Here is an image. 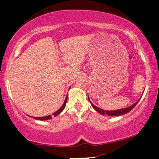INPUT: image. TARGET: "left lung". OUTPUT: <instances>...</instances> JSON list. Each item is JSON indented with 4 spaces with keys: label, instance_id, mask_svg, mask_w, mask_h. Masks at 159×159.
I'll list each match as a JSON object with an SVG mask.
<instances>
[{
    "label": "left lung",
    "instance_id": "1",
    "mask_svg": "<svg viewBox=\"0 0 159 159\" xmlns=\"http://www.w3.org/2000/svg\"><path fill=\"white\" fill-rule=\"evenodd\" d=\"M89 102H90V101H89ZM138 102H139V101L135 102V104H133V105H131V106L128 107L127 108H124V109L118 110H114V111L113 110H112V111H106V110H102V109H100V108L96 107L95 105H94L92 102H91V105H92V106L93 107L94 109H95L96 111H98L99 113H100L102 115H107V116H121V115H124L125 113H128V112H129L130 110L137 105Z\"/></svg>",
    "mask_w": 159,
    "mask_h": 159
}]
</instances>
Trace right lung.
<instances>
[{
  "label": "right lung",
  "instance_id": "right-lung-1",
  "mask_svg": "<svg viewBox=\"0 0 159 159\" xmlns=\"http://www.w3.org/2000/svg\"><path fill=\"white\" fill-rule=\"evenodd\" d=\"M66 102H67V96H66L65 100H64V104L62 105V106L59 108V109L57 110V111L55 112L54 113H53L54 116H57V115H59V113H60V112H62V110L64 109V107H65ZM34 118L36 119V120H49L50 118H52V117H51V116H45V117H35Z\"/></svg>",
  "mask_w": 159,
  "mask_h": 159
}]
</instances>
